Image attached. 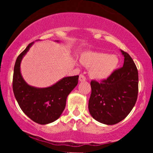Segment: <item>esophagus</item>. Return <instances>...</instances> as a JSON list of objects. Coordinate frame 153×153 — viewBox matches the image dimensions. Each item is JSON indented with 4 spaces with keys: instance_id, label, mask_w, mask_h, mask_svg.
Here are the masks:
<instances>
[{
    "instance_id": "1",
    "label": "esophagus",
    "mask_w": 153,
    "mask_h": 153,
    "mask_svg": "<svg viewBox=\"0 0 153 153\" xmlns=\"http://www.w3.org/2000/svg\"><path fill=\"white\" fill-rule=\"evenodd\" d=\"M86 80V78H85V76L84 75L82 74H80V76H79V80L80 81H85V80Z\"/></svg>"
}]
</instances>
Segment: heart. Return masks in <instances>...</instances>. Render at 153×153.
<instances>
[{"label": "heart", "mask_w": 153, "mask_h": 153, "mask_svg": "<svg viewBox=\"0 0 153 153\" xmlns=\"http://www.w3.org/2000/svg\"><path fill=\"white\" fill-rule=\"evenodd\" d=\"M80 60L85 66L91 67V76L100 80L109 77L119 65L117 56L103 52H85Z\"/></svg>", "instance_id": "b5f03b06"}]
</instances>
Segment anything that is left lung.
Returning <instances> with one entry per match:
<instances>
[{"instance_id": "left-lung-1", "label": "left lung", "mask_w": 153, "mask_h": 153, "mask_svg": "<svg viewBox=\"0 0 153 153\" xmlns=\"http://www.w3.org/2000/svg\"><path fill=\"white\" fill-rule=\"evenodd\" d=\"M124 65L106 79L91 81L88 109L93 118L112 125L125 119L134 106L138 96V71L127 52L122 50Z\"/></svg>"}]
</instances>
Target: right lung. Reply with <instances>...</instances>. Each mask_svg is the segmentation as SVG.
Masks as SVG:
<instances>
[{
  "label": "right lung",
  "mask_w": 153,
  "mask_h": 153,
  "mask_svg": "<svg viewBox=\"0 0 153 153\" xmlns=\"http://www.w3.org/2000/svg\"><path fill=\"white\" fill-rule=\"evenodd\" d=\"M32 44H29L16 60L13 91L24 113L34 122L47 124L57 120L62 114L65 108L67 97L78 84L79 76L66 77L45 88H36L28 85L21 74L20 63Z\"/></svg>",
  "instance_id": "add662e5"
}]
</instances>
